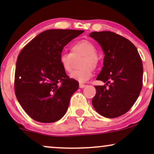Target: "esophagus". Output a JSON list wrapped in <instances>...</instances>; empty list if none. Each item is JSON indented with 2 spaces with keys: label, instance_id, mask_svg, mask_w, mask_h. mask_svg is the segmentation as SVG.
I'll return each mask as SVG.
<instances>
[{
  "label": "esophagus",
  "instance_id": "34e87169",
  "mask_svg": "<svg viewBox=\"0 0 154 154\" xmlns=\"http://www.w3.org/2000/svg\"><path fill=\"white\" fill-rule=\"evenodd\" d=\"M85 86H86V85H85V84H83V83H80V84H79V87L81 88H85Z\"/></svg>",
  "mask_w": 154,
  "mask_h": 154
}]
</instances>
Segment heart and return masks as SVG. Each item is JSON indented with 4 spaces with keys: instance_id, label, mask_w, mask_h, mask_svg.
<instances>
[{
    "instance_id": "b5f03b06",
    "label": "heart",
    "mask_w": 154,
    "mask_h": 154,
    "mask_svg": "<svg viewBox=\"0 0 154 154\" xmlns=\"http://www.w3.org/2000/svg\"><path fill=\"white\" fill-rule=\"evenodd\" d=\"M71 52H64L60 57V63L62 69L67 73L73 69L74 60L83 57L81 62L82 68L73 71L70 77L80 83H85L92 75L93 69L99 64V57L97 54V48L92 42L88 40H81L75 42L71 46Z\"/></svg>"
}]
</instances>
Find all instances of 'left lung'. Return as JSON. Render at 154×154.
Returning <instances> with one entry per match:
<instances>
[{
  "mask_svg": "<svg viewBox=\"0 0 154 154\" xmlns=\"http://www.w3.org/2000/svg\"><path fill=\"white\" fill-rule=\"evenodd\" d=\"M90 36L98 42L104 54L97 80L106 83L95 85L92 105L103 116H121L132 108L142 88V59L132 42L114 32L94 31Z\"/></svg>",
  "mask_w": 154,
  "mask_h": 154,
  "instance_id": "1",
  "label": "left lung"
}]
</instances>
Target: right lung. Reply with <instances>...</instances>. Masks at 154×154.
Instances as JSON below:
<instances>
[{
	"instance_id": "obj_1",
	"label": "right lung",
	"mask_w": 154,
	"mask_h": 154,
	"mask_svg": "<svg viewBox=\"0 0 154 154\" xmlns=\"http://www.w3.org/2000/svg\"><path fill=\"white\" fill-rule=\"evenodd\" d=\"M83 30L50 29L31 40L19 54L14 92L23 109L41 123H54L64 116L79 83L62 69L64 47Z\"/></svg>"
}]
</instances>
